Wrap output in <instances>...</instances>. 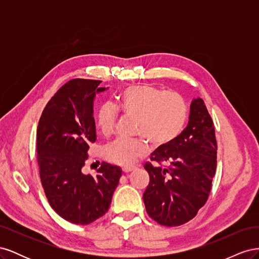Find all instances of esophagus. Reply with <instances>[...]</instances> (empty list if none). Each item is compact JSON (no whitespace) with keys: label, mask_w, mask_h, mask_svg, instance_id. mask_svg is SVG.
Here are the masks:
<instances>
[{"label":"esophagus","mask_w":259,"mask_h":259,"mask_svg":"<svg viewBox=\"0 0 259 259\" xmlns=\"http://www.w3.org/2000/svg\"><path fill=\"white\" fill-rule=\"evenodd\" d=\"M134 168H135L134 166H124V167L122 168V170H123L124 174H127V173H130V171H132Z\"/></svg>","instance_id":"esophagus-1"}]
</instances>
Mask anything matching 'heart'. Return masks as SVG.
Segmentation results:
<instances>
[{
	"label": "heart",
	"mask_w": 259,
	"mask_h": 259,
	"mask_svg": "<svg viewBox=\"0 0 259 259\" xmlns=\"http://www.w3.org/2000/svg\"><path fill=\"white\" fill-rule=\"evenodd\" d=\"M117 110L134 116L135 139L116 138L103 149L105 159L130 165L143 156L148 142L153 148H164L182 134L189 115L187 101L177 93L164 92L151 84H133L115 98V107L105 104L99 108L97 126L105 135L111 134L117 120Z\"/></svg>",
	"instance_id": "heart-1"
}]
</instances>
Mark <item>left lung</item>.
I'll return each instance as SVG.
<instances>
[{
  "label": "left lung",
  "mask_w": 259,
  "mask_h": 259,
  "mask_svg": "<svg viewBox=\"0 0 259 259\" xmlns=\"http://www.w3.org/2000/svg\"><path fill=\"white\" fill-rule=\"evenodd\" d=\"M216 158L213 120L204 101L193 99L187 127L173 143L155 149L144 165L150 177L144 192L148 215L166 227L194 218L208 199Z\"/></svg>",
  "instance_id": "8db88e82"
}]
</instances>
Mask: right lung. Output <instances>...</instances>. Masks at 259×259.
Here are the masks:
<instances>
[{"instance_id":"add662e5","label":"right lung","mask_w":259,"mask_h":259,"mask_svg":"<svg viewBox=\"0 0 259 259\" xmlns=\"http://www.w3.org/2000/svg\"><path fill=\"white\" fill-rule=\"evenodd\" d=\"M99 80L72 79L45 106L36 130L37 164L46 198L66 221L89 225L111 204L122 170L103 162L95 175H84L90 145L96 142L93 101Z\"/></svg>"}]
</instances>
